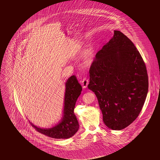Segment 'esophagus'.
<instances>
[{"label":"esophagus","mask_w":160,"mask_h":160,"mask_svg":"<svg viewBox=\"0 0 160 160\" xmlns=\"http://www.w3.org/2000/svg\"><path fill=\"white\" fill-rule=\"evenodd\" d=\"M88 84V80L86 78H84L82 81V86L83 88H87V86Z\"/></svg>","instance_id":"obj_1"}]
</instances>
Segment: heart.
I'll return each mask as SVG.
<instances>
[{
  "mask_svg": "<svg viewBox=\"0 0 160 160\" xmlns=\"http://www.w3.org/2000/svg\"><path fill=\"white\" fill-rule=\"evenodd\" d=\"M94 60V52L92 48L87 49L83 54L84 63L87 65H89L92 63Z\"/></svg>",
  "mask_w": 160,
  "mask_h": 160,
  "instance_id": "1",
  "label": "heart"
}]
</instances>
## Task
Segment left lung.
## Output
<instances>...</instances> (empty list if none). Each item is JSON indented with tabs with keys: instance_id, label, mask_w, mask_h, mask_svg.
Instances as JSON below:
<instances>
[{
	"instance_id": "1",
	"label": "left lung",
	"mask_w": 160,
	"mask_h": 160,
	"mask_svg": "<svg viewBox=\"0 0 160 160\" xmlns=\"http://www.w3.org/2000/svg\"><path fill=\"white\" fill-rule=\"evenodd\" d=\"M88 88L95 93L109 128L131 124L144 106L148 89L145 64L136 46L120 31L96 55L90 68Z\"/></svg>"
}]
</instances>
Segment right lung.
<instances>
[{
    "instance_id": "1",
    "label": "right lung",
    "mask_w": 160,
    "mask_h": 160,
    "mask_svg": "<svg viewBox=\"0 0 160 160\" xmlns=\"http://www.w3.org/2000/svg\"><path fill=\"white\" fill-rule=\"evenodd\" d=\"M63 116L58 124L52 128H40L29 121L36 130L49 137L57 139H68L73 137L78 131L79 125L74 109L82 87L75 76L68 78L65 84Z\"/></svg>"
}]
</instances>
